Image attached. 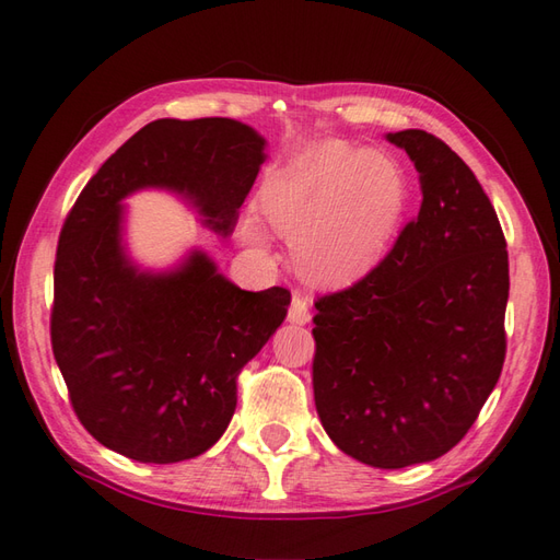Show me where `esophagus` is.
<instances>
[{"label":"esophagus","mask_w":560,"mask_h":560,"mask_svg":"<svg viewBox=\"0 0 560 560\" xmlns=\"http://www.w3.org/2000/svg\"><path fill=\"white\" fill-rule=\"evenodd\" d=\"M289 323L307 325L311 323V299L303 291H293V301L289 307Z\"/></svg>","instance_id":"34e87169"}]
</instances>
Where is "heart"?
<instances>
[{
  "label": "heart",
  "instance_id": "1",
  "mask_svg": "<svg viewBox=\"0 0 560 560\" xmlns=\"http://www.w3.org/2000/svg\"><path fill=\"white\" fill-rule=\"evenodd\" d=\"M407 183L389 159L339 141L317 147L261 192V211L273 231L293 243L307 279L343 287L371 271L395 237ZM245 241L261 245L255 219L241 223Z\"/></svg>",
  "mask_w": 560,
  "mask_h": 560
}]
</instances>
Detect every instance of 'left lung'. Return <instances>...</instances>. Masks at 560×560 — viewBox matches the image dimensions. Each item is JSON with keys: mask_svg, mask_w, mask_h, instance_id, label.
I'll return each instance as SVG.
<instances>
[{"mask_svg": "<svg viewBox=\"0 0 560 560\" xmlns=\"http://www.w3.org/2000/svg\"><path fill=\"white\" fill-rule=\"evenodd\" d=\"M421 177L419 217L353 287L315 301V407L349 457L401 469L467 435L505 361L501 221L477 175L423 129L387 135Z\"/></svg>", "mask_w": 560, "mask_h": 560, "instance_id": "1", "label": "left lung"}]
</instances>
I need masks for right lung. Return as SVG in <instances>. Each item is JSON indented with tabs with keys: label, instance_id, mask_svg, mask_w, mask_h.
<instances>
[{
	"label": "right lung",
	"instance_id": "add662e5",
	"mask_svg": "<svg viewBox=\"0 0 560 560\" xmlns=\"http://www.w3.org/2000/svg\"><path fill=\"white\" fill-rule=\"evenodd\" d=\"M261 161L265 139L243 122L156 120L101 165L67 213L50 339L71 407L101 445L153 464L207 452L233 419L243 365L291 303L281 287L237 289L199 249L173 271H139L125 255L120 201L173 189L231 235Z\"/></svg>",
	"mask_w": 560,
	"mask_h": 560
}]
</instances>
